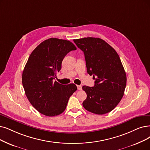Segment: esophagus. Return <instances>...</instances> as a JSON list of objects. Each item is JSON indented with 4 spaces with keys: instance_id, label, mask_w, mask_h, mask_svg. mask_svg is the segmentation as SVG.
Listing matches in <instances>:
<instances>
[{
    "instance_id": "obj_1",
    "label": "esophagus",
    "mask_w": 150,
    "mask_h": 150,
    "mask_svg": "<svg viewBox=\"0 0 150 150\" xmlns=\"http://www.w3.org/2000/svg\"><path fill=\"white\" fill-rule=\"evenodd\" d=\"M77 90H78V91H81V90H82V86H77Z\"/></svg>"
}]
</instances>
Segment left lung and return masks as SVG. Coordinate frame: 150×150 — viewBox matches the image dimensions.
<instances>
[{
  "label": "left lung",
  "instance_id": "1",
  "mask_svg": "<svg viewBox=\"0 0 150 150\" xmlns=\"http://www.w3.org/2000/svg\"><path fill=\"white\" fill-rule=\"evenodd\" d=\"M74 42L84 53L87 73L95 79L93 87H82L87 93L83 108L97 115L111 111L120 102L126 86V74L120 58L101 39L84 38Z\"/></svg>",
  "mask_w": 150,
  "mask_h": 150
}]
</instances>
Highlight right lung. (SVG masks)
<instances>
[{
    "mask_svg": "<svg viewBox=\"0 0 150 150\" xmlns=\"http://www.w3.org/2000/svg\"><path fill=\"white\" fill-rule=\"evenodd\" d=\"M75 50L69 40L50 38L35 48L28 59L22 74L23 86L29 102L45 116L62 114L76 91L74 83L62 85L53 81L64 57Z\"/></svg>",
    "mask_w": 150,
    "mask_h": 150,
    "instance_id": "add662e5",
    "label": "right lung"
}]
</instances>
